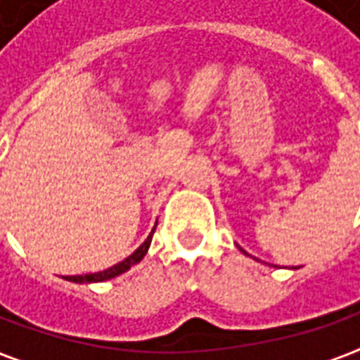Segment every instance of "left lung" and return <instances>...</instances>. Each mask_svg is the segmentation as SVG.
I'll return each mask as SVG.
<instances>
[{
  "label": "left lung",
  "mask_w": 360,
  "mask_h": 360,
  "mask_svg": "<svg viewBox=\"0 0 360 360\" xmlns=\"http://www.w3.org/2000/svg\"><path fill=\"white\" fill-rule=\"evenodd\" d=\"M243 252H245V250H243Z\"/></svg>",
  "instance_id": "1"
}]
</instances>
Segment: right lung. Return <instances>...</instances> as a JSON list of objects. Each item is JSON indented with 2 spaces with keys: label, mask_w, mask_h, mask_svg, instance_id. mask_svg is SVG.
Wrapping results in <instances>:
<instances>
[{
  "label": "right lung",
  "mask_w": 360,
  "mask_h": 360,
  "mask_svg": "<svg viewBox=\"0 0 360 360\" xmlns=\"http://www.w3.org/2000/svg\"><path fill=\"white\" fill-rule=\"evenodd\" d=\"M156 229V226H154ZM154 229H152V233L148 235V239L142 243L139 249L134 250L131 257H127L125 260H121L119 264L111 266L108 270L103 271H96V274H84V276H67V281H73V283H98V281H105V279L115 278V276H121V274H125L127 270H131V266L139 264L142 258L146 257V252L150 249V243H152V235H154Z\"/></svg>",
  "instance_id": "add662e5"
}]
</instances>
